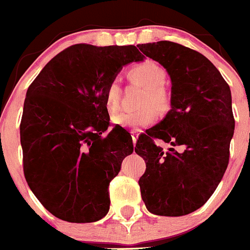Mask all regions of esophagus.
<instances>
[{
  "mask_svg": "<svg viewBox=\"0 0 250 250\" xmlns=\"http://www.w3.org/2000/svg\"><path fill=\"white\" fill-rule=\"evenodd\" d=\"M130 134H132V139H133V143H137V140H138V138H139V135H140V133H139V130H132V132H130Z\"/></svg>",
  "mask_w": 250,
  "mask_h": 250,
  "instance_id": "esophagus-1",
  "label": "esophagus"
}]
</instances>
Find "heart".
Instances as JSON below:
<instances>
[{
  "instance_id": "1",
  "label": "heart",
  "mask_w": 250,
  "mask_h": 250,
  "mask_svg": "<svg viewBox=\"0 0 250 250\" xmlns=\"http://www.w3.org/2000/svg\"><path fill=\"white\" fill-rule=\"evenodd\" d=\"M166 71L159 63L151 60L143 61L134 64L128 71V78L145 88L138 111H123L112 117L113 123L128 129L139 130L152 125L156 120L155 108L159 112L168 108V98L164 85L166 83ZM121 84L118 79H112L105 91V105L110 112H115L120 107ZM152 107L154 108H152Z\"/></svg>"
}]
</instances>
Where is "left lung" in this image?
<instances>
[{
  "label": "left lung",
  "mask_w": 250,
  "mask_h": 250,
  "mask_svg": "<svg viewBox=\"0 0 250 250\" xmlns=\"http://www.w3.org/2000/svg\"><path fill=\"white\" fill-rule=\"evenodd\" d=\"M171 78V110L140 135L143 202L151 214L183 216L202 208L224 177L234 132L229 84L205 56L172 41L138 45ZM169 142L165 153L153 139ZM182 146V151L174 147Z\"/></svg>",
  "instance_id": "left-lung-1"
}]
</instances>
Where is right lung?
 I'll use <instances>...</instances> for the list:
<instances>
[{
    "label": "right lung",
    "mask_w": 250,
    "mask_h": 250,
    "mask_svg": "<svg viewBox=\"0 0 250 250\" xmlns=\"http://www.w3.org/2000/svg\"><path fill=\"white\" fill-rule=\"evenodd\" d=\"M144 56L135 46L78 43L31 83L21 122L24 176L39 202L68 222H95L110 209L108 186L133 152L125 129L108 128L105 91Z\"/></svg>",
    "instance_id": "right-lung-1"
}]
</instances>
